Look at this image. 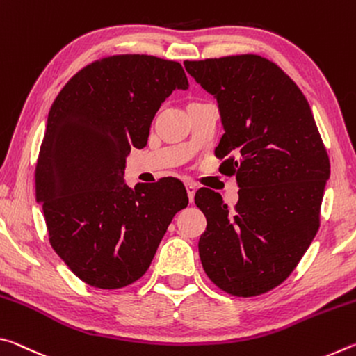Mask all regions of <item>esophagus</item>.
I'll list each match as a JSON object with an SVG mask.
<instances>
[{
	"instance_id": "1",
	"label": "esophagus",
	"mask_w": 356,
	"mask_h": 356,
	"mask_svg": "<svg viewBox=\"0 0 356 356\" xmlns=\"http://www.w3.org/2000/svg\"><path fill=\"white\" fill-rule=\"evenodd\" d=\"M195 193H196V186L195 184H186V195H188L190 202L195 201Z\"/></svg>"
}]
</instances>
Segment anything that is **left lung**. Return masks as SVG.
Instances as JSON below:
<instances>
[{"label":"left lung","instance_id":"left-lung-1","mask_svg":"<svg viewBox=\"0 0 356 356\" xmlns=\"http://www.w3.org/2000/svg\"><path fill=\"white\" fill-rule=\"evenodd\" d=\"M184 65L216 99L225 135L215 155L240 186L234 210L218 193H196L207 218L202 267L221 291L254 297L280 286L316 237L327 149L308 100L275 63L236 55Z\"/></svg>","mask_w":356,"mask_h":356}]
</instances>
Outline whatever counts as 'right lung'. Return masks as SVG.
Here are the masks:
<instances>
[{"instance_id": "right-lung-1", "label": "right lung", "mask_w": 356, "mask_h": 356, "mask_svg": "<svg viewBox=\"0 0 356 356\" xmlns=\"http://www.w3.org/2000/svg\"><path fill=\"white\" fill-rule=\"evenodd\" d=\"M176 89H188L179 63L114 55L72 76L50 108L35 200L53 250L89 286L120 289L140 280L188 204L177 179L135 190L124 182L125 159L146 146L155 113Z\"/></svg>"}]
</instances>
